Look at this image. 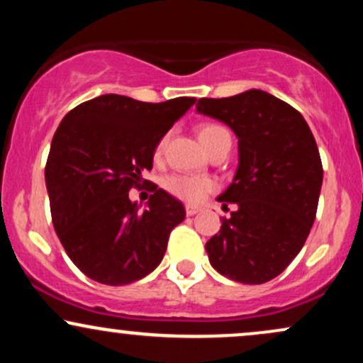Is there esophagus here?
Masks as SVG:
<instances>
[{"instance_id":"1","label":"esophagus","mask_w":363,"mask_h":363,"mask_svg":"<svg viewBox=\"0 0 363 363\" xmlns=\"http://www.w3.org/2000/svg\"><path fill=\"white\" fill-rule=\"evenodd\" d=\"M184 210H186V215H187V216H193V215L198 213V211L201 210V208H199V206H194V205H186Z\"/></svg>"}]
</instances>
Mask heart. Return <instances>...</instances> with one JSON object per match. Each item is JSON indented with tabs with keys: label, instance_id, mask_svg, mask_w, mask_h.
<instances>
[{
	"label": "heart",
	"instance_id": "obj_1",
	"mask_svg": "<svg viewBox=\"0 0 363 363\" xmlns=\"http://www.w3.org/2000/svg\"><path fill=\"white\" fill-rule=\"evenodd\" d=\"M228 135V131L223 126L215 123H205L198 128V136L206 150H210L222 136ZM165 138L158 141L155 148V155L158 157L164 150ZM164 187L169 194L176 196L177 199H182L186 203H198L208 193L215 189V182L210 177L205 176H191V174H170L165 177Z\"/></svg>",
	"mask_w": 363,
	"mask_h": 363
}]
</instances>
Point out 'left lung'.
<instances>
[{
  "label": "left lung",
  "mask_w": 363,
  "mask_h": 363,
  "mask_svg": "<svg viewBox=\"0 0 363 363\" xmlns=\"http://www.w3.org/2000/svg\"><path fill=\"white\" fill-rule=\"evenodd\" d=\"M198 112L232 128L239 169L218 201L237 206L206 242L211 266L223 277L261 285L301 252L314 223L323 164L297 109L262 90L199 99Z\"/></svg>",
  "instance_id": "left-lung-1"
}]
</instances>
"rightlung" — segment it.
<instances>
[{"instance_id":"1","label":"right lung","mask_w":363,"mask_h":363,"mask_svg":"<svg viewBox=\"0 0 363 363\" xmlns=\"http://www.w3.org/2000/svg\"><path fill=\"white\" fill-rule=\"evenodd\" d=\"M194 102L177 97L153 104L107 94L69 111L54 133L45 164L54 230L91 280L128 285L164 257L186 211L141 174L152 170L158 141ZM143 185L152 194L140 212L127 193Z\"/></svg>"}]
</instances>
